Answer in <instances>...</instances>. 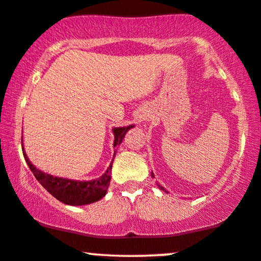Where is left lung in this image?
Wrapping results in <instances>:
<instances>
[{
    "label": "left lung",
    "instance_id": "obj_1",
    "mask_svg": "<svg viewBox=\"0 0 261 261\" xmlns=\"http://www.w3.org/2000/svg\"><path fill=\"white\" fill-rule=\"evenodd\" d=\"M161 189H162V190H164V189H163V188H162V187H161Z\"/></svg>",
    "mask_w": 261,
    "mask_h": 261
}]
</instances>
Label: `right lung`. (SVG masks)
I'll list each match as a JSON object with an SVG mask.
<instances>
[{"instance_id":"1","label":"right lung","mask_w":261,"mask_h":261,"mask_svg":"<svg viewBox=\"0 0 261 261\" xmlns=\"http://www.w3.org/2000/svg\"><path fill=\"white\" fill-rule=\"evenodd\" d=\"M132 125L125 126V127H115L113 129V134H115V155L117 151V148L122 143L123 138L125 137V134L127 130H130ZM22 144V139H21ZM23 145V144H22ZM23 152L24 160L27 162L29 169H31L33 174H34L35 178L41 183V186L45 188L47 192L56 197L57 200L65 204L71 205H83L93 203L95 201H99L105 196L106 192H108L110 179H111V169L112 163L110 164L108 170L104 175L97 179H92V181H73V179L68 178H60L54 177L52 175L45 174V172L40 171L36 169L33 164L29 162L27 155H25L24 150L22 149Z\"/></svg>"}]
</instances>
